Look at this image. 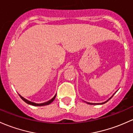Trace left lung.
<instances>
[{
    "instance_id": "1",
    "label": "left lung",
    "mask_w": 133,
    "mask_h": 133,
    "mask_svg": "<svg viewBox=\"0 0 133 133\" xmlns=\"http://www.w3.org/2000/svg\"><path fill=\"white\" fill-rule=\"evenodd\" d=\"M115 93H114V94H115ZM114 94H113V96H111V97H110V99H108L107 101H106L105 102H103V103H89V102H86V101H85V103H87V104H104V103H107V101H108V100H109V99H111V97H112L113 96H114Z\"/></svg>"
}]
</instances>
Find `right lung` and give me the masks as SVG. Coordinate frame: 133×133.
I'll return each mask as SVG.
<instances>
[{
    "instance_id": "obj_1",
    "label": "right lung",
    "mask_w": 133,
    "mask_h": 133,
    "mask_svg": "<svg viewBox=\"0 0 133 133\" xmlns=\"http://www.w3.org/2000/svg\"><path fill=\"white\" fill-rule=\"evenodd\" d=\"M56 95H57V94H55V96H54V97H53V98L49 100L48 101L45 102V103H34V102L30 101H29V100L26 99L25 98H24V97H22V96H21V95H19V97H20L21 98H22V99L23 100V101H24L26 103H27V104H30V105H32V106H36V107H42V106L48 105V104H50V103H52V102L54 101V99H55Z\"/></svg>"
}]
</instances>
